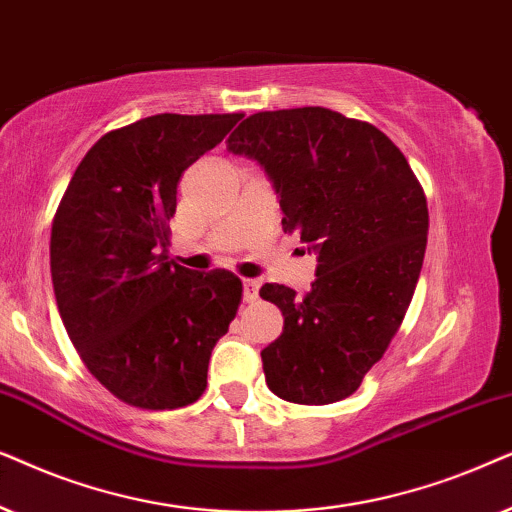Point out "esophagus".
Instances as JSON below:
<instances>
[{
  "mask_svg": "<svg viewBox=\"0 0 512 512\" xmlns=\"http://www.w3.org/2000/svg\"><path fill=\"white\" fill-rule=\"evenodd\" d=\"M257 295H260V281H243V302L252 304L257 302Z\"/></svg>",
  "mask_w": 512,
  "mask_h": 512,
  "instance_id": "1",
  "label": "esophagus"
}]
</instances>
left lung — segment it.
Returning <instances> with one entry per match:
<instances>
[{
	"mask_svg": "<svg viewBox=\"0 0 512 512\" xmlns=\"http://www.w3.org/2000/svg\"><path fill=\"white\" fill-rule=\"evenodd\" d=\"M227 149L260 163L283 229L318 255L306 295L278 283L260 290L285 318L262 351L267 386L297 405L349 398L412 302L428 236L424 189L379 128L325 107L252 114Z\"/></svg>",
	"mask_w": 512,
	"mask_h": 512,
	"instance_id": "left-lung-1",
	"label": "left lung"
}]
</instances>
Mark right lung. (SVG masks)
<instances>
[{
  "label": "right lung",
  "mask_w": 512,
  "mask_h": 512,
  "mask_svg": "<svg viewBox=\"0 0 512 512\" xmlns=\"http://www.w3.org/2000/svg\"><path fill=\"white\" fill-rule=\"evenodd\" d=\"M243 114H156L109 131L74 170L51 227L60 318L88 372L121 403L201 398L243 285L166 262L177 182Z\"/></svg>",
  "instance_id": "add662e5"
}]
</instances>
